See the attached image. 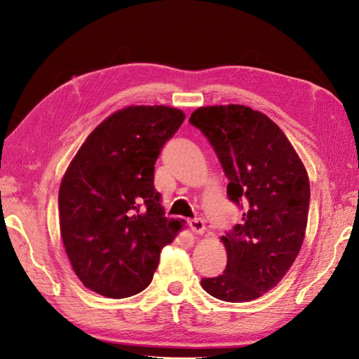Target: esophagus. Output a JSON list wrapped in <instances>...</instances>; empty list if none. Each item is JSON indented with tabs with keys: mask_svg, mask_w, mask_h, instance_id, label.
<instances>
[{
	"mask_svg": "<svg viewBox=\"0 0 359 359\" xmlns=\"http://www.w3.org/2000/svg\"><path fill=\"white\" fill-rule=\"evenodd\" d=\"M188 225H189V228H191V231L196 233V234H203V231H205V222H203V219H201V217L191 219L188 222Z\"/></svg>",
	"mask_w": 359,
	"mask_h": 359,
	"instance_id": "1",
	"label": "esophagus"
}]
</instances>
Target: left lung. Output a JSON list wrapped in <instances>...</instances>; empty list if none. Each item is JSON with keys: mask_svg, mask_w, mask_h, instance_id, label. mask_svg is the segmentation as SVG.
Segmentation results:
<instances>
[{"mask_svg": "<svg viewBox=\"0 0 359 359\" xmlns=\"http://www.w3.org/2000/svg\"><path fill=\"white\" fill-rule=\"evenodd\" d=\"M189 123L216 151L230 180L228 199L243 210L242 224L220 239L225 271L202 278V287L225 302L253 301L278 285L299 253L310 203L307 171L279 126L247 106H205Z\"/></svg>", "mask_w": 359, "mask_h": 359, "instance_id": "1", "label": "left lung"}]
</instances>
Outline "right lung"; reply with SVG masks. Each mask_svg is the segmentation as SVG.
Segmentation results:
<instances>
[{"label": "right lung", "instance_id": "obj_1", "mask_svg": "<svg viewBox=\"0 0 359 359\" xmlns=\"http://www.w3.org/2000/svg\"><path fill=\"white\" fill-rule=\"evenodd\" d=\"M185 114L128 106L81 144L60 185V231L72 269L93 292L121 299L147 288L160 251L180 230L154 188V165Z\"/></svg>", "mask_w": 359, "mask_h": 359}]
</instances>
